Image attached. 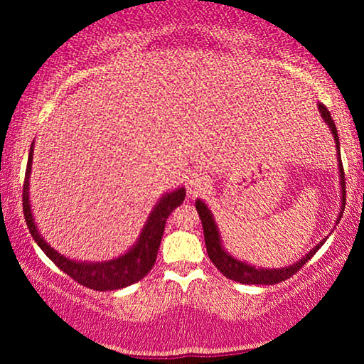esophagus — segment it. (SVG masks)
<instances>
[{"label": "esophagus", "instance_id": "esophagus-1", "mask_svg": "<svg viewBox=\"0 0 364 364\" xmlns=\"http://www.w3.org/2000/svg\"><path fill=\"white\" fill-rule=\"evenodd\" d=\"M208 188V178L202 173H193L188 178V191L191 195H200Z\"/></svg>", "mask_w": 364, "mask_h": 364}]
</instances>
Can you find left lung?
<instances>
[{
  "label": "left lung",
  "mask_w": 364,
  "mask_h": 364,
  "mask_svg": "<svg viewBox=\"0 0 364 364\" xmlns=\"http://www.w3.org/2000/svg\"><path fill=\"white\" fill-rule=\"evenodd\" d=\"M320 111H321V116H323V119L328 123L330 129H332L333 139H336V144H337V149H339V135H337L336 123H333L332 116H330V111L325 106H321V104H320ZM339 168H341V185H342V210H344V207H346V181H344V168H342L341 157H339ZM195 205H196V210H198L200 220H202V225H203V236H205L208 258H210L212 263L217 267V270H219L223 275H225L228 279H231V281H237L241 284H265V286H272V284L287 281V279L292 277V275L298 274L299 270L303 269L304 263L310 260L313 255L316 253V250L323 245V243H318V246H315V248H313L311 252L303 258V260H299L298 263H294V265H291V267H284V269H272V270L270 269H255V267L246 265V263L236 260V258H232L231 255H228L224 252L223 246H220V237H219V232H217L214 217H212L210 210H208V208L205 207V203L200 202V200H196ZM339 217H342V215H339Z\"/></svg>",
  "instance_id": "8db88e82"
}]
</instances>
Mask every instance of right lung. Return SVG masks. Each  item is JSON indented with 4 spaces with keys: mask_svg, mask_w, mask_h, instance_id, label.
I'll return each instance as SVG.
<instances>
[{
    "mask_svg": "<svg viewBox=\"0 0 364 364\" xmlns=\"http://www.w3.org/2000/svg\"><path fill=\"white\" fill-rule=\"evenodd\" d=\"M31 164H32V147L31 154H28L27 169H25V179H23V193H22V203H23V217L27 223L28 231H31L32 237L36 243L41 246V250L51 258L54 265L63 270L66 275L78 282L80 286L89 287V289L95 291H114L127 287L129 284L139 282L145 275L150 272L157 258V250L161 245L162 235H164V225L166 219H168L171 212L185 200V190L173 191V193L162 196L161 202L154 208L150 214L147 224H145L144 231L139 243L133 246L132 250L123 257L116 258V260L104 262V263H78L72 262L68 258L61 257L56 253L49 245L44 243L43 237L37 232V228L32 219L31 203H28V174H31Z\"/></svg>",
    "mask_w": 364,
    "mask_h": 364,
    "instance_id": "1",
    "label": "right lung"
}]
</instances>
